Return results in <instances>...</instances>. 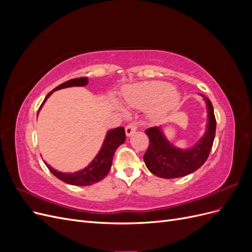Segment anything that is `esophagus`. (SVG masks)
Returning <instances> with one entry per match:
<instances>
[{
	"label": "esophagus",
	"instance_id": "obj_1",
	"mask_svg": "<svg viewBox=\"0 0 252 252\" xmlns=\"http://www.w3.org/2000/svg\"><path fill=\"white\" fill-rule=\"evenodd\" d=\"M136 128H138V125H136L135 122H132V123H129V124L126 126V128H125L126 135H127V136H130V135L136 130Z\"/></svg>",
	"mask_w": 252,
	"mask_h": 252
}]
</instances>
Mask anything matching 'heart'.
Segmentation results:
<instances>
[{
  "label": "heart",
  "instance_id": "b5f03b06",
  "mask_svg": "<svg viewBox=\"0 0 252 252\" xmlns=\"http://www.w3.org/2000/svg\"><path fill=\"white\" fill-rule=\"evenodd\" d=\"M123 96L128 105L139 108L151 107L152 116L161 118L178 105L180 94L170 84L152 81L138 84L124 90Z\"/></svg>",
  "mask_w": 252,
  "mask_h": 252
}]
</instances>
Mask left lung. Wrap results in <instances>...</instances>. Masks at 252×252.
<instances>
[{
  "label": "left lung",
  "mask_w": 252,
  "mask_h": 252,
  "mask_svg": "<svg viewBox=\"0 0 252 252\" xmlns=\"http://www.w3.org/2000/svg\"><path fill=\"white\" fill-rule=\"evenodd\" d=\"M208 108L207 131L194 147L182 150L173 147L158 127L145 130L149 146L144 155V162L150 172L165 179L181 178L192 173L207 161L216 136L217 121L211 102L206 98Z\"/></svg>",
  "instance_id": "obj_1"
}]
</instances>
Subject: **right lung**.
<instances>
[{"label":"right lung","mask_w":252,"mask_h":252,"mask_svg":"<svg viewBox=\"0 0 252 252\" xmlns=\"http://www.w3.org/2000/svg\"><path fill=\"white\" fill-rule=\"evenodd\" d=\"M87 83H88V78L86 77L66 81L63 84L59 85L58 87H56L52 91H50V93L47 94V96L45 97L42 105L55 90L65 88V87H71V86H85L87 85ZM42 105L40 106V108L42 107ZM37 113H39V111H37ZM125 140H126V134H125L124 127H118L116 129H112V130L108 131L101 151L98 152L97 156L95 157L94 161L91 162L90 165H88L85 169H83L79 172H74V173L58 172L48 164L46 163L45 164H46L48 169L53 175H56L58 179L67 183V184L78 185V186L93 185L94 183L102 181L106 175L108 174L112 164L114 151L117 150V148L120 146V145H122L125 142Z\"/></svg>","instance_id":"obj_1"}]
</instances>
